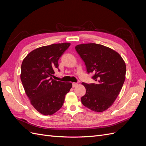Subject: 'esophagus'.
I'll list each match as a JSON object with an SVG mask.
<instances>
[{
  "label": "esophagus",
  "mask_w": 146,
  "mask_h": 146,
  "mask_svg": "<svg viewBox=\"0 0 146 146\" xmlns=\"http://www.w3.org/2000/svg\"><path fill=\"white\" fill-rule=\"evenodd\" d=\"M77 85H78V84L77 83H72V87L73 88L76 87Z\"/></svg>",
  "instance_id": "obj_1"
}]
</instances>
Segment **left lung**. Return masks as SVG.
Returning a JSON list of instances; mask_svg holds the SVG:
<instances>
[{"mask_svg":"<svg viewBox=\"0 0 146 146\" xmlns=\"http://www.w3.org/2000/svg\"><path fill=\"white\" fill-rule=\"evenodd\" d=\"M84 61L88 74L93 73L95 83L83 82L86 94L82 104L92 111L102 112L110 108L120 92L124 83L126 66L121 55L111 48L95 43L76 46Z\"/></svg>","mask_w":146,"mask_h":146,"instance_id":"8db88e82","label":"left lung"}]
</instances>
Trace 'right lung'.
Returning a JSON list of instances; mask_svg holds the SVG:
<instances>
[{"mask_svg": "<svg viewBox=\"0 0 146 146\" xmlns=\"http://www.w3.org/2000/svg\"><path fill=\"white\" fill-rule=\"evenodd\" d=\"M70 43L53 44L35 49L27 55L21 65V79L26 94L38 112L52 115L63 106L71 83L52 78L58 61Z\"/></svg>", "mask_w": 146, "mask_h": 146, "instance_id": "add662e5", "label": "right lung"}]
</instances>
